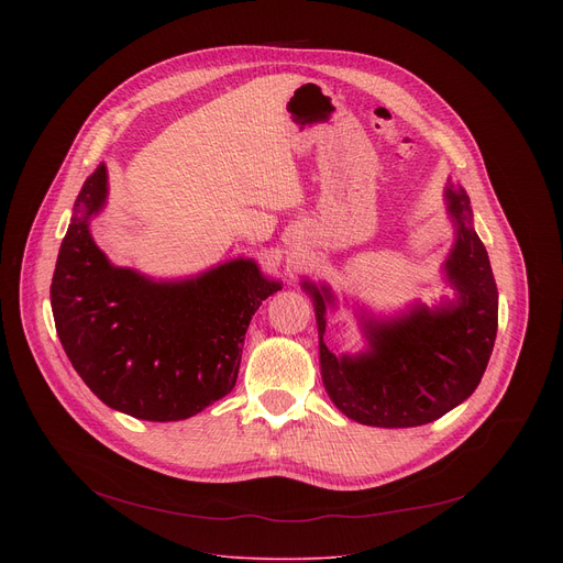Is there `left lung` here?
I'll use <instances>...</instances> for the list:
<instances>
[{
	"mask_svg": "<svg viewBox=\"0 0 563 563\" xmlns=\"http://www.w3.org/2000/svg\"><path fill=\"white\" fill-rule=\"evenodd\" d=\"M445 205L454 244L442 280L454 299L416 301L395 317L356 308L365 338L358 353H335L323 342L327 312L338 297L327 283L303 280L314 306L321 380L331 401L353 422L383 429L422 427L463 404L486 372L497 335V287L490 260L472 225L465 189L448 180Z\"/></svg>",
	"mask_w": 563,
	"mask_h": 563,
	"instance_id": "obj_1",
	"label": "left lung"
}]
</instances>
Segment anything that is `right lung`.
<instances>
[{"instance_id":"obj_1","label":"right lung","mask_w":563,"mask_h":563,"mask_svg":"<svg viewBox=\"0 0 563 563\" xmlns=\"http://www.w3.org/2000/svg\"><path fill=\"white\" fill-rule=\"evenodd\" d=\"M107 196L100 164L75 200L56 257L49 299L58 340L109 408L147 422L187 420L234 388L251 317L283 283L253 257L170 280L115 266L91 234Z\"/></svg>"}]
</instances>
